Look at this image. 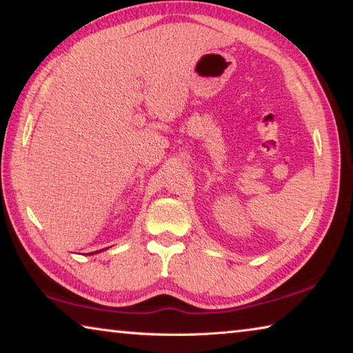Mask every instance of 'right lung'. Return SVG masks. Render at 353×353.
I'll use <instances>...</instances> for the list:
<instances>
[{
	"instance_id": "add662e5",
	"label": "right lung",
	"mask_w": 353,
	"mask_h": 353,
	"mask_svg": "<svg viewBox=\"0 0 353 353\" xmlns=\"http://www.w3.org/2000/svg\"><path fill=\"white\" fill-rule=\"evenodd\" d=\"M97 252H98V250H97Z\"/></svg>"
}]
</instances>
